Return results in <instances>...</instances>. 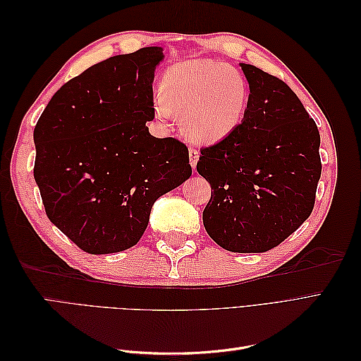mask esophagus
Returning a JSON list of instances; mask_svg holds the SVG:
<instances>
[{
    "label": "esophagus",
    "instance_id": "esophagus-1",
    "mask_svg": "<svg viewBox=\"0 0 361 361\" xmlns=\"http://www.w3.org/2000/svg\"><path fill=\"white\" fill-rule=\"evenodd\" d=\"M199 157H200V152L197 149H190V162H191V167L195 169V166H197V161H199Z\"/></svg>",
    "mask_w": 361,
    "mask_h": 361
}]
</instances>
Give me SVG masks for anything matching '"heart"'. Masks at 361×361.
Returning <instances> with one entry per match:
<instances>
[{
    "label": "heart",
    "instance_id": "b5f03b06",
    "mask_svg": "<svg viewBox=\"0 0 361 361\" xmlns=\"http://www.w3.org/2000/svg\"><path fill=\"white\" fill-rule=\"evenodd\" d=\"M248 105L243 75L223 61L197 59L173 64L162 75L155 111L161 118L182 113L180 126L194 143L214 145L241 125Z\"/></svg>",
    "mask_w": 361,
    "mask_h": 361
}]
</instances>
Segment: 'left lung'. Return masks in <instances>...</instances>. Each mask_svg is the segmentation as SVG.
<instances>
[{
  "mask_svg": "<svg viewBox=\"0 0 361 361\" xmlns=\"http://www.w3.org/2000/svg\"><path fill=\"white\" fill-rule=\"evenodd\" d=\"M250 85L241 125L200 149L199 174L211 183L203 224L233 253L277 247L310 216L321 178V137L290 87L241 63Z\"/></svg>",
  "mask_w": 361,
  "mask_h": 361,
  "instance_id": "8db88e82",
  "label": "left lung"
}]
</instances>
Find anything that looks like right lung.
<instances>
[{
    "label": "right lung",
    "instance_id": "obj_1",
    "mask_svg": "<svg viewBox=\"0 0 361 361\" xmlns=\"http://www.w3.org/2000/svg\"><path fill=\"white\" fill-rule=\"evenodd\" d=\"M158 47L93 64L60 87L35 128V179L52 224L85 253L128 250L162 194L191 176L182 141L149 134Z\"/></svg>",
    "mask_w": 361,
    "mask_h": 361
}]
</instances>
